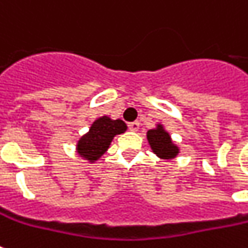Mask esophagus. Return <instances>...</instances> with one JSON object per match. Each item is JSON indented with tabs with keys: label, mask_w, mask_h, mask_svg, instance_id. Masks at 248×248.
<instances>
[{
	"label": "esophagus",
	"mask_w": 248,
	"mask_h": 248,
	"mask_svg": "<svg viewBox=\"0 0 248 248\" xmlns=\"http://www.w3.org/2000/svg\"><path fill=\"white\" fill-rule=\"evenodd\" d=\"M128 128L131 130V131H138L140 127V122L139 121H135V122H130V124H127Z\"/></svg>",
	"instance_id": "obj_1"
}]
</instances>
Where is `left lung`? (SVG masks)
I'll list each match as a JSON object with an SVG mask.
<instances>
[{
  "mask_svg": "<svg viewBox=\"0 0 248 248\" xmlns=\"http://www.w3.org/2000/svg\"><path fill=\"white\" fill-rule=\"evenodd\" d=\"M148 141L151 144L152 149L155 155L163 159H171L179 153L176 145H173L171 141V138L167 132L162 128V126H158L155 130H151L147 134Z\"/></svg>",
  "mask_w": 248,
  "mask_h": 248,
  "instance_id": "obj_1",
  "label": "left lung"
}]
</instances>
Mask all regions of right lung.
I'll return each mask as SVG.
<instances>
[{"instance_id":"add662e5","label":"right lung","mask_w":248,"mask_h":248,"mask_svg":"<svg viewBox=\"0 0 248 248\" xmlns=\"http://www.w3.org/2000/svg\"><path fill=\"white\" fill-rule=\"evenodd\" d=\"M126 128L124 121H112L108 117H101L93 122L90 131L81 138L77 151L82 157L93 162L108 149L114 135L122 134Z\"/></svg>"}]
</instances>
